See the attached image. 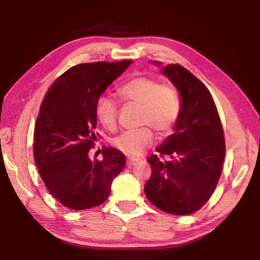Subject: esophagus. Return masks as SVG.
Here are the masks:
<instances>
[{
	"mask_svg": "<svg viewBox=\"0 0 260 260\" xmlns=\"http://www.w3.org/2000/svg\"><path fill=\"white\" fill-rule=\"evenodd\" d=\"M139 162H140V159L132 157V158L127 159V165H128V167H133V165H136Z\"/></svg>",
	"mask_w": 260,
	"mask_h": 260,
	"instance_id": "obj_1",
	"label": "esophagus"
}]
</instances>
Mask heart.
I'll return each mask as SVG.
<instances>
[{
	"label": "heart",
	"mask_w": 260,
	"mask_h": 260,
	"mask_svg": "<svg viewBox=\"0 0 260 260\" xmlns=\"http://www.w3.org/2000/svg\"><path fill=\"white\" fill-rule=\"evenodd\" d=\"M124 102L141 105L140 124L150 125L159 133H170L181 113V99L178 90L170 84L148 77L139 76L125 81L117 88ZM118 104L113 97L101 96L96 103V116L105 128L112 131L117 123ZM155 140L148 126L126 131L113 140V145L131 157H139Z\"/></svg>",
	"instance_id": "obj_1"
}]
</instances>
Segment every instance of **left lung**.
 Segmentation results:
<instances>
[{"label":"left lung","mask_w":260,"mask_h":260,"mask_svg":"<svg viewBox=\"0 0 260 260\" xmlns=\"http://www.w3.org/2000/svg\"><path fill=\"white\" fill-rule=\"evenodd\" d=\"M152 63L162 66L159 61ZM161 73L180 93L181 113L173 134L155 150L171 159L159 161L156 155L147 158L152 176L144 192L164 212L190 214L209 200L221 175L223 129L211 93L200 80L180 64H168Z\"/></svg>","instance_id":"1"}]
</instances>
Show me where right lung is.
<instances>
[{
	"instance_id": "add662e5",
	"label": "right lung",
	"mask_w": 260,
	"mask_h": 260,
	"mask_svg": "<svg viewBox=\"0 0 260 260\" xmlns=\"http://www.w3.org/2000/svg\"><path fill=\"white\" fill-rule=\"evenodd\" d=\"M133 62H92L68 69L48 90L35 129L33 155L48 191L73 210L97 207L109 197L126 157L113 147L103 159L88 152L97 137L96 103L112 82Z\"/></svg>"
}]
</instances>
